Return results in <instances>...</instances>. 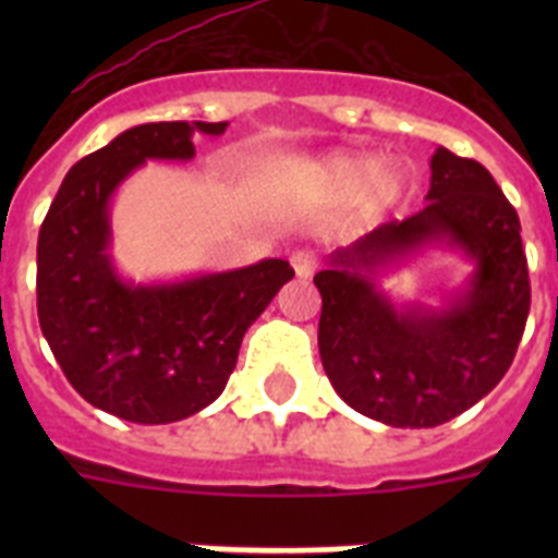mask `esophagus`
I'll return each mask as SVG.
<instances>
[{
	"label": "esophagus",
	"mask_w": 558,
	"mask_h": 558,
	"mask_svg": "<svg viewBox=\"0 0 558 558\" xmlns=\"http://www.w3.org/2000/svg\"><path fill=\"white\" fill-rule=\"evenodd\" d=\"M292 269H295L298 278H313L315 269H318V260H315V254L310 252H295L292 254Z\"/></svg>",
	"instance_id": "34e87169"
}]
</instances>
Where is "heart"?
<instances>
[{"label": "heart", "mask_w": 558, "mask_h": 558, "mask_svg": "<svg viewBox=\"0 0 558 558\" xmlns=\"http://www.w3.org/2000/svg\"><path fill=\"white\" fill-rule=\"evenodd\" d=\"M313 185L336 202L359 199L365 214H381L405 199L411 177L399 165H385L373 153H330L310 165Z\"/></svg>", "instance_id": "1"}]
</instances>
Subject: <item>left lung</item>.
Listing matches in <instances>:
<instances>
[{"instance_id": "1", "label": "left lung", "mask_w": 558, "mask_h": 558, "mask_svg": "<svg viewBox=\"0 0 558 558\" xmlns=\"http://www.w3.org/2000/svg\"><path fill=\"white\" fill-rule=\"evenodd\" d=\"M425 202L414 217L336 248L315 275L318 353L332 388L393 428H434L484 399L510 371L530 313L519 214L493 173L437 147ZM432 251L470 263L440 305L393 302L378 287Z\"/></svg>"}]
</instances>
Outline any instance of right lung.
Returning a JSON list of instances; mask_svg holds the SVG:
<instances>
[{
    "label": "right lung",
    "mask_w": 558,
    "mask_h": 558,
    "mask_svg": "<svg viewBox=\"0 0 558 558\" xmlns=\"http://www.w3.org/2000/svg\"><path fill=\"white\" fill-rule=\"evenodd\" d=\"M228 121H159L116 135L57 191L37 240V315L65 379L107 414L177 423L226 390L245 330L295 271L280 257L135 283L112 260L109 208L147 161H191L193 133Z\"/></svg>",
    "instance_id": "add662e5"
}]
</instances>
